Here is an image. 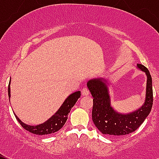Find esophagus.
Returning <instances> with one entry per match:
<instances>
[{"label": "esophagus", "instance_id": "esophagus-1", "mask_svg": "<svg viewBox=\"0 0 159 159\" xmlns=\"http://www.w3.org/2000/svg\"><path fill=\"white\" fill-rule=\"evenodd\" d=\"M81 94H82L83 96L89 95V90H88V89H86V88H84V89H82V91H81Z\"/></svg>", "mask_w": 159, "mask_h": 159}]
</instances>
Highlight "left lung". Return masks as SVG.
I'll return each mask as SVG.
<instances>
[{"label":"left lung","mask_w":159,"mask_h":159,"mask_svg":"<svg viewBox=\"0 0 159 159\" xmlns=\"http://www.w3.org/2000/svg\"><path fill=\"white\" fill-rule=\"evenodd\" d=\"M136 68L146 75L145 102L140 108L128 113L118 111L111 105L109 92L111 83L108 78H95L87 82L88 89L93 97V122L103 134L121 136L133 132L139 129L152 110L153 102L152 77L144 65L137 64Z\"/></svg>","instance_id":"8db88e82"}]
</instances>
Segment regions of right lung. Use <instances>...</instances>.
Returning <instances> with one entry per match:
<instances>
[{
	"label": "right lung",
	"mask_w": 159,
	"mask_h": 159,
	"mask_svg": "<svg viewBox=\"0 0 159 159\" xmlns=\"http://www.w3.org/2000/svg\"><path fill=\"white\" fill-rule=\"evenodd\" d=\"M11 81L9 82L8 85V96H9V101H10L11 98ZM81 97V91H76L70 95H68L63 102L58 110L51 117L49 118L47 121L41 123V124L37 125H27L21 121V120L14 114L16 118H17V121L20 123V125L24 128L27 131H30V133H33L34 134H38V135H44V134H52V133L56 132V131H59L64 125L66 122L67 119H68V113H70V109L73 108L74 105L77 102L78 99Z\"/></svg>",
	"instance_id": "1"
}]
</instances>
